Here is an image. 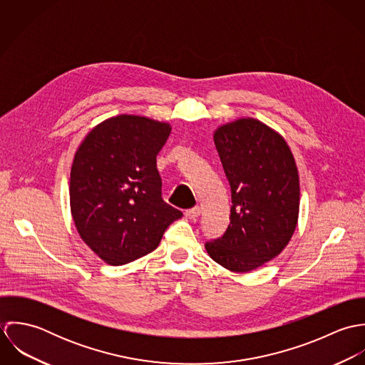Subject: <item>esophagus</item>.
<instances>
[{
  "mask_svg": "<svg viewBox=\"0 0 365 365\" xmlns=\"http://www.w3.org/2000/svg\"><path fill=\"white\" fill-rule=\"evenodd\" d=\"M200 215H201V208L200 207H194V208L185 210V216L188 219H197Z\"/></svg>",
  "mask_w": 365,
  "mask_h": 365,
  "instance_id": "esophagus-1",
  "label": "esophagus"
}]
</instances>
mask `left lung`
<instances>
[{
	"mask_svg": "<svg viewBox=\"0 0 365 365\" xmlns=\"http://www.w3.org/2000/svg\"><path fill=\"white\" fill-rule=\"evenodd\" d=\"M213 140L232 208L226 232L205 249L222 267L249 272L277 257L294 235L299 213L297 164L282 136L253 118L217 128Z\"/></svg>",
	"mask_w": 365,
	"mask_h": 365,
	"instance_id": "obj_1",
	"label": "left lung"
}]
</instances>
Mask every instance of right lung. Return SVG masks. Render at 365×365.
<instances>
[{
  "instance_id": "add662e5",
  "label": "right lung",
  "mask_w": 365,
  "mask_h": 365,
  "mask_svg": "<svg viewBox=\"0 0 365 365\" xmlns=\"http://www.w3.org/2000/svg\"><path fill=\"white\" fill-rule=\"evenodd\" d=\"M171 126L138 115L97 125L80 145L70 173V207L84 243L122 265L157 249L182 212L161 198L156 156Z\"/></svg>"
}]
</instances>
